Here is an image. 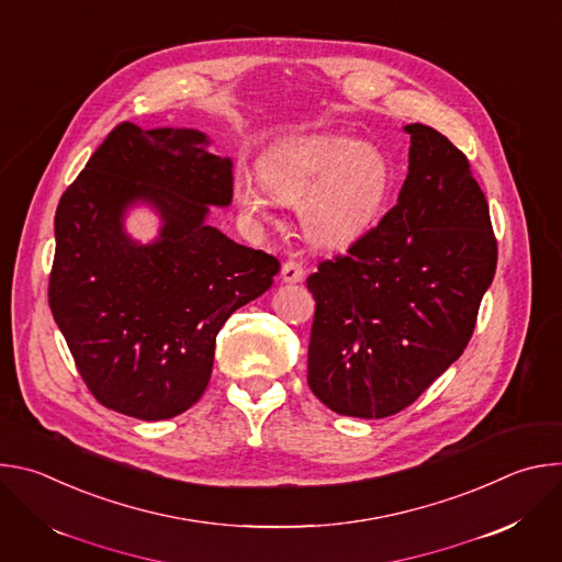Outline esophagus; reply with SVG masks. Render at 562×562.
Returning a JSON list of instances; mask_svg holds the SVG:
<instances>
[{
  "instance_id": "obj_1",
  "label": "esophagus",
  "mask_w": 562,
  "mask_h": 562,
  "mask_svg": "<svg viewBox=\"0 0 562 562\" xmlns=\"http://www.w3.org/2000/svg\"><path fill=\"white\" fill-rule=\"evenodd\" d=\"M302 280H304V269H302L300 262L289 260V262L282 265V282H286V284H297V282H302Z\"/></svg>"
}]
</instances>
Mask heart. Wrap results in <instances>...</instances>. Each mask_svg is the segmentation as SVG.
Listing matches in <instances>:
<instances>
[{
  "label": "heart",
  "mask_w": 562,
  "mask_h": 562,
  "mask_svg": "<svg viewBox=\"0 0 562 562\" xmlns=\"http://www.w3.org/2000/svg\"><path fill=\"white\" fill-rule=\"evenodd\" d=\"M389 159L340 133L297 135L282 142L262 165L265 187L300 206V222L315 247L351 245L380 215L391 191ZM235 200L256 222L271 220L269 193L239 180Z\"/></svg>",
  "instance_id": "heart-1"
}]
</instances>
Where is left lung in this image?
<instances>
[{
	"instance_id": "left-lung-1",
	"label": "left lung",
	"mask_w": 562,
	"mask_h": 562,
	"mask_svg": "<svg viewBox=\"0 0 562 562\" xmlns=\"http://www.w3.org/2000/svg\"><path fill=\"white\" fill-rule=\"evenodd\" d=\"M409 173L395 206L306 278L315 300L308 386L342 416L409 407L471 340L498 245L469 159L407 124Z\"/></svg>"
}]
</instances>
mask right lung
<instances>
[{
    "mask_svg": "<svg viewBox=\"0 0 562 562\" xmlns=\"http://www.w3.org/2000/svg\"><path fill=\"white\" fill-rule=\"evenodd\" d=\"M193 128L117 124L55 211L48 304L98 403L167 420L202 397L215 336L260 297L280 262L206 224L233 200V165ZM148 203L164 226L150 246L123 231Z\"/></svg>",
    "mask_w": 562,
    "mask_h": 562,
    "instance_id": "right-lung-1",
    "label": "right lung"
}]
</instances>
